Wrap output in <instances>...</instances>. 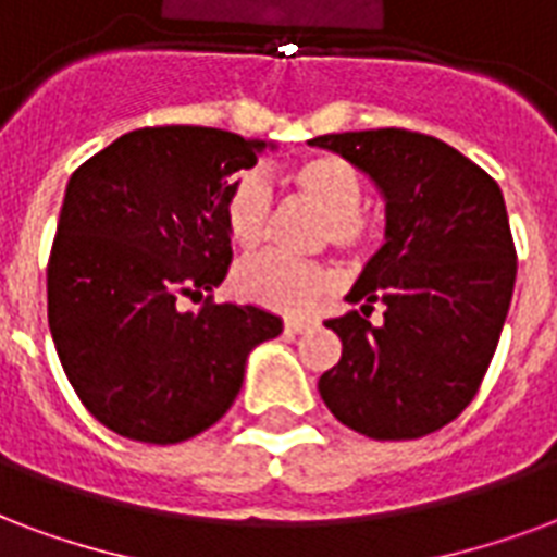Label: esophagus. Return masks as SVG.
<instances>
[{
	"mask_svg": "<svg viewBox=\"0 0 557 557\" xmlns=\"http://www.w3.org/2000/svg\"><path fill=\"white\" fill-rule=\"evenodd\" d=\"M313 323H317L313 317H287V320H284V329H287L290 334H302L308 332Z\"/></svg>",
	"mask_w": 557,
	"mask_h": 557,
	"instance_id": "obj_1",
	"label": "esophagus"
}]
</instances>
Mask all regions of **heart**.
<instances>
[{"label":"heart","instance_id":"obj_1","mask_svg":"<svg viewBox=\"0 0 557 557\" xmlns=\"http://www.w3.org/2000/svg\"><path fill=\"white\" fill-rule=\"evenodd\" d=\"M287 182L305 202L323 211L320 240L341 252H367L382 237V216L363 208L367 184L361 170L346 158L317 152L302 158L290 170ZM273 220V190L258 173L234 178L223 202V223L232 244L252 252L263 244ZM337 273L320 261H287L278 255H261L237 263L232 273V290L246 302L270 311L299 313L311 308L320 296L334 290Z\"/></svg>","mask_w":557,"mask_h":557}]
</instances>
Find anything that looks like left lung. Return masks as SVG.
<instances>
[{"mask_svg":"<svg viewBox=\"0 0 557 557\" xmlns=\"http://www.w3.org/2000/svg\"><path fill=\"white\" fill-rule=\"evenodd\" d=\"M352 161L387 199V244L325 325L341 361L320 375L329 411L373 441H413L475 399L517 278L499 184L458 149L408 128L313 137ZM385 323L366 320L374 302Z\"/></svg>","mask_w":557,"mask_h":557,"instance_id":"1","label":"left lung"}]
</instances>
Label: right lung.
Instances as JSON below:
<instances>
[{
	"label": "right lung",
	"instance_id": "right-lung-1",
	"mask_svg": "<svg viewBox=\"0 0 557 557\" xmlns=\"http://www.w3.org/2000/svg\"><path fill=\"white\" fill-rule=\"evenodd\" d=\"M261 140L149 125L87 158L66 184L46 263V311L75 396L111 432L182 443L240 393L246 355L282 320L216 305L232 263L223 202ZM202 301L182 312L181 299Z\"/></svg>",
	"mask_w": 557,
	"mask_h": 557
}]
</instances>
